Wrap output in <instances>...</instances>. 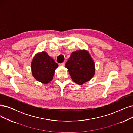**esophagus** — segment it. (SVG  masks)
<instances>
[{"mask_svg": "<svg viewBox=\"0 0 133 133\" xmlns=\"http://www.w3.org/2000/svg\"><path fill=\"white\" fill-rule=\"evenodd\" d=\"M65 65V63H61L60 64H59V65H60V66H64Z\"/></svg>", "mask_w": 133, "mask_h": 133, "instance_id": "1", "label": "esophagus"}]
</instances>
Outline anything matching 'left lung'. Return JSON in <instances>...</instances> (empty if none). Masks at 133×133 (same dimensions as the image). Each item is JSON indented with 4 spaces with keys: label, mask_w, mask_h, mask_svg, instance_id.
I'll return each instance as SVG.
<instances>
[{
    "label": "left lung",
    "mask_w": 133,
    "mask_h": 133,
    "mask_svg": "<svg viewBox=\"0 0 133 133\" xmlns=\"http://www.w3.org/2000/svg\"><path fill=\"white\" fill-rule=\"evenodd\" d=\"M65 67L72 81L82 85L92 79L95 74V63L88 51L80 50L71 53Z\"/></svg>",
    "instance_id": "left-lung-1"
}]
</instances>
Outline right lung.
<instances>
[{
    "mask_svg": "<svg viewBox=\"0 0 133 133\" xmlns=\"http://www.w3.org/2000/svg\"><path fill=\"white\" fill-rule=\"evenodd\" d=\"M58 66V64L45 51L36 54L31 63L33 77L44 84L48 83L52 80Z\"/></svg>",
    "mask_w": 133,
    "mask_h": 133,
    "instance_id": "1",
    "label": "right lung"
}]
</instances>
